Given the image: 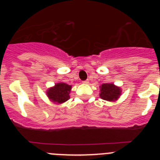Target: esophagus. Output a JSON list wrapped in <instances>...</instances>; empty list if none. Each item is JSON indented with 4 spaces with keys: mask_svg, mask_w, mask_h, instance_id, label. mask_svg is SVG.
Returning <instances> with one entry per match:
<instances>
[{
    "mask_svg": "<svg viewBox=\"0 0 160 160\" xmlns=\"http://www.w3.org/2000/svg\"><path fill=\"white\" fill-rule=\"evenodd\" d=\"M83 83H84V84H88V83H89V81H88V80H84V81H83Z\"/></svg>",
    "mask_w": 160,
    "mask_h": 160,
    "instance_id": "1",
    "label": "esophagus"
}]
</instances>
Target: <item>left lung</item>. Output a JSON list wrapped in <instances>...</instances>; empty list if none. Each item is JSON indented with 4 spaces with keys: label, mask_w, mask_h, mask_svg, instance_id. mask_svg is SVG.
<instances>
[{
    "label": "left lung",
    "mask_w": 160,
    "mask_h": 160,
    "mask_svg": "<svg viewBox=\"0 0 160 160\" xmlns=\"http://www.w3.org/2000/svg\"><path fill=\"white\" fill-rule=\"evenodd\" d=\"M121 95L122 89L114 83H104L100 86L99 96L104 101H115L120 98Z\"/></svg>",
    "instance_id": "1"
}]
</instances>
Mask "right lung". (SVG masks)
<instances>
[{"instance_id":"1","label":"right lung","mask_w":160,"mask_h":160,"mask_svg":"<svg viewBox=\"0 0 160 160\" xmlns=\"http://www.w3.org/2000/svg\"><path fill=\"white\" fill-rule=\"evenodd\" d=\"M72 89L71 85L59 82L55 86L49 88L46 91V94L52 102L56 104H62L70 99V93Z\"/></svg>"}]
</instances>
